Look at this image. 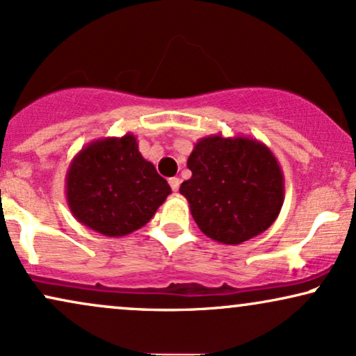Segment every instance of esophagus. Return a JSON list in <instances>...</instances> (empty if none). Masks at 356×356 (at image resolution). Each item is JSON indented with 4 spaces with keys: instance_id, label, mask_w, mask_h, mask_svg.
I'll list each match as a JSON object with an SVG mask.
<instances>
[{
    "instance_id": "34e87169",
    "label": "esophagus",
    "mask_w": 356,
    "mask_h": 356,
    "mask_svg": "<svg viewBox=\"0 0 356 356\" xmlns=\"http://www.w3.org/2000/svg\"><path fill=\"white\" fill-rule=\"evenodd\" d=\"M168 183H170L171 190H173L175 193H177V191H178V188H179V178H177V177L170 178V179H168Z\"/></svg>"
}]
</instances>
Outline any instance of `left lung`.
<instances>
[{
    "instance_id": "left-lung-1",
    "label": "left lung",
    "mask_w": 356,
    "mask_h": 356,
    "mask_svg": "<svg viewBox=\"0 0 356 356\" xmlns=\"http://www.w3.org/2000/svg\"><path fill=\"white\" fill-rule=\"evenodd\" d=\"M191 178L179 193L209 239L236 245L262 234L284 204L279 160L257 138L221 134L200 138L186 161Z\"/></svg>"
}]
</instances>
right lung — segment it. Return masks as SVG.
I'll return each mask as SVG.
<instances>
[{
    "label": "right lung",
    "mask_w": 356,
    "mask_h": 356,
    "mask_svg": "<svg viewBox=\"0 0 356 356\" xmlns=\"http://www.w3.org/2000/svg\"><path fill=\"white\" fill-rule=\"evenodd\" d=\"M171 188L145 160L134 134L92 140L65 175V200L81 225L122 238L147 225Z\"/></svg>",
    "instance_id": "obj_1"
}]
</instances>
